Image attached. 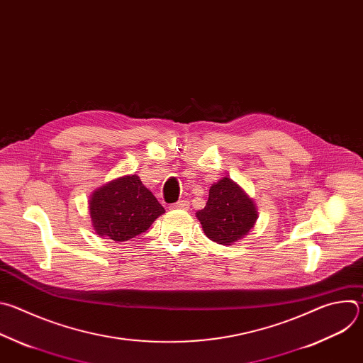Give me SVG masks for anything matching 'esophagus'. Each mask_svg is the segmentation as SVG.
Wrapping results in <instances>:
<instances>
[{
	"instance_id": "1",
	"label": "esophagus",
	"mask_w": 363,
	"mask_h": 363,
	"mask_svg": "<svg viewBox=\"0 0 363 363\" xmlns=\"http://www.w3.org/2000/svg\"><path fill=\"white\" fill-rule=\"evenodd\" d=\"M169 208L171 210H188L189 208V202L186 199H182V201H178V202L172 203Z\"/></svg>"
}]
</instances>
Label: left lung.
I'll return each instance as SVG.
<instances>
[{
	"label": "left lung",
	"mask_w": 363,
	"mask_h": 363,
	"mask_svg": "<svg viewBox=\"0 0 363 363\" xmlns=\"http://www.w3.org/2000/svg\"><path fill=\"white\" fill-rule=\"evenodd\" d=\"M205 235L231 245L244 238L258 218L254 199L230 177L214 182L205 208L196 213Z\"/></svg>",
	"instance_id": "8db88e82"
}]
</instances>
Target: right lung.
<instances>
[{
  "mask_svg": "<svg viewBox=\"0 0 363 363\" xmlns=\"http://www.w3.org/2000/svg\"><path fill=\"white\" fill-rule=\"evenodd\" d=\"M164 213V206L135 174L106 182L89 198L93 230L116 242L145 233Z\"/></svg>",
  "mask_w": 363,
  "mask_h": 363,
  "instance_id": "obj_1",
  "label": "right lung"
}]
</instances>
